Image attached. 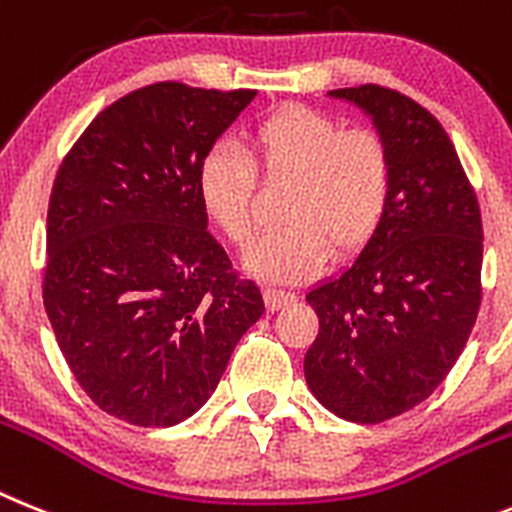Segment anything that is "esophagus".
Segmentation results:
<instances>
[{"instance_id": "esophagus-1", "label": "esophagus", "mask_w": 512, "mask_h": 512, "mask_svg": "<svg viewBox=\"0 0 512 512\" xmlns=\"http://www.w3.org/2000/svg\"><path fill=\"white\" fill-rule=\"evenodd\" d=\"M299 299L293 291H286V288H275V286H268L265 288V301H268L270 309H283V306L293 304V301Z\"/></svg>"}]
</instances>
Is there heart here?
Returning <instances> with one entry per match:
<instances>
[{
	"instance_id": "heart-1",
	"label": "heart",
	"mask_w": 512,
	"mask_h": 512,
	"mask_svg": "<svg viewBox=\"0 0 512 512\" xmlns=\"http://www.w3.org/2000/svg\"><path fill=\"white\" fill-rule=\"evenodd\" d=\"M257 177L288 182L283 226L262 234L247 268L273 281H299L322 268L327 252H361L381 229L394 193V162L373 128H342L332 115L283 105L260 118L244 139L216 144L198 167V195L208 219L231 244L252 239Z\"/></svg>"
}]
</instances>
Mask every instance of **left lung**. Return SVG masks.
I'll list each match as a JSON object with an SVG mask.
<instances>
[{
	"mask_svg": "<svg viewBox=\"0 0 512 512\" xmlns=\"http://www.w3.org/2000/svg\"><path fill=\"white\" fill-rule=\"evenodd\" d=\"M373 118L394 162L389 211L361 257L306 301L311 394L350 422L425 402L453 368L482 304V213L448 133L420 102L381 84L332 90Z\"/></svg>",
	"mask_w": 512,
	"mask_h": 512,
	"instance_id": "1",
	"label": "left lung"
}]
</instances>
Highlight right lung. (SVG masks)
Here are the masks:
<instances>
[{"label": "right lung", "instance_id": "right-lung-1", "mask_svg": "<svg viewBox=\"0 0 512 512\" xmlns=\"http://www.w3.org/2000/svg\"><path fill=\"white\" fill-rule=\"evenodd\" d=\"M255 90L157 82L102 110L48 203L43 304L66 366L102 412L170 428L211 397L260 286L211 237L198 167Z\"/></svg>", "mask_w": 512, "mask_h": 512}]
</instances>
